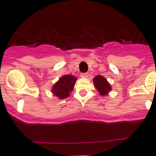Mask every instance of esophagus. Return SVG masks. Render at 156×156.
<instances>
[{
    "instance_id": "obj_1",
    "label": "esophagus",
    "mask_w": 156,
    "mask_h": 156,
    "mask_svg": "<svg viewBox=\"0 0 156 156\" xmlns=\"http://www.w3.org/2000/svg\"><path fill=\"white\" fill-rule=\"evenodd\" d=\"M81 78H87L88 77V73H82L81 75Z\"/></svg>"
}]
</instances>
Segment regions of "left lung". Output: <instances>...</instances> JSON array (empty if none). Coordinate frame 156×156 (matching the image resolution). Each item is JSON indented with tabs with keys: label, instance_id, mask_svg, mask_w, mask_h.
I'll list each match as a JSON object with an SVG mask.
<instances>
[{
	"label": "left lung",
	"instance_id": "1",
	"mask_svg": "<svg viewBox=\"0 0 156 156\" xmlns=\"http://www.w3.org/2000/svg\"><path fill=\"white\" fill-rule=\"evenodd\" d=\"M93 81L95 88L98 90L101 96H105V95L108 94L109 92L111 90V86L104 77L101 76V75H96L94 78Z\"/></svg>",
	"mask_w": 156,
	"mask_h": 156
}]
</instances>
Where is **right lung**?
Returning a JSON list of instances; mask_svg holds the SVG:
<instances>
[{"label": "right lung", "mask_w": 156, "mask_h": 156, "mask_svg": "<svg viewBox=\"0 0 156 156\" xmlns=\"http://www.w3.org/2000/svg\"><path fill=\"white\" fill-rule=\"evenodd\" d=\"M76 80L77 78L73 75H63L52 86V94L59 99H64V98H68L69 96H70L69 93L73 90Z\"/></svg>", "instance_id": "obj_1"}]
</instances>
